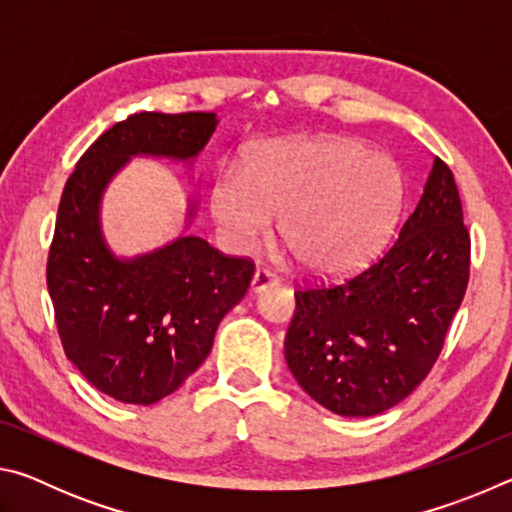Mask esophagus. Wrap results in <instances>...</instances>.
<instances>
[{
  "label": "esophagus",
  "mask_w": 512,
  "mask_h": 512,
  "mask_svg": "<svg viewBox=\"0 0 512 512\" xmlns=\"http://www.w3.org/2000/svg\"><path fill=\"white\" fill-rule=\"evenodd\" d=\"M280 280H277V275L266 271V268H257L255 275H253V282H250V291L253 293H262L264 289L273 287V284H277Z\"/></svg>",
  "instance_id": "esophagus-1"
}]
</instances>
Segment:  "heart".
Returning <instances> with one entry per match:
<instances>
[{
	"label": "heart",
	"instance_id": "obj_1",
	"mask_svg": "<svg viewBox=\"0 0 512 512\" xmlns=\"http://www.w3.org/2000/svg\"><path fill=\"white\" fill-rule=\"evenodd\" d=\"M395 160L348 137H282L250 144L241 169L210 185V214L225 246L244 253L277 230L316 273L361 266L386 244L402 210Z\"/></svg>",
	"mask_w": 512,
	"mask_h": 512
}]
</instances>
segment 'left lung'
Wrapping results in <instances>:
<instances>
[{
	"instance_id": "left-lung-1",
	"label": "left lung",
	"mask_w": 512,
	"mask_h": 512,
	"mask_svg": "<svg viewBox=\"0 0 512 512\" xmlns=\"http://www.w3.org/2000/svg\"><path fill=\"white\" fill-rule=\"evenodd\" d=\"M470 280V232L452 169L433 158L386 253L359 273L296 291L284 359L309 397L345 418L400 404L429 375Z\"/></svg>"
}]
</instances>
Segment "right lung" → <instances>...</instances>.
<instances>
[{"mask_svg":"<svg viewBox=\"0 0 512 512\" xmlns=\"http://www.w3.org/2000/svg\"><path fill=\"white\" fill-rule=\"evenodd\" d=\"M214 112H137L76 162L60 196L47 289L67 359L124 404H155L212 350L221 318L246 296L255 264L183 235L131 259L101 230V196L135 155L192 162L216 131ZM196 205L189 203L187 223Z\"/></svg>","mask_w":512,"mask_h":512,"instance_id":"1","label":"right lung"}]
</instances>
